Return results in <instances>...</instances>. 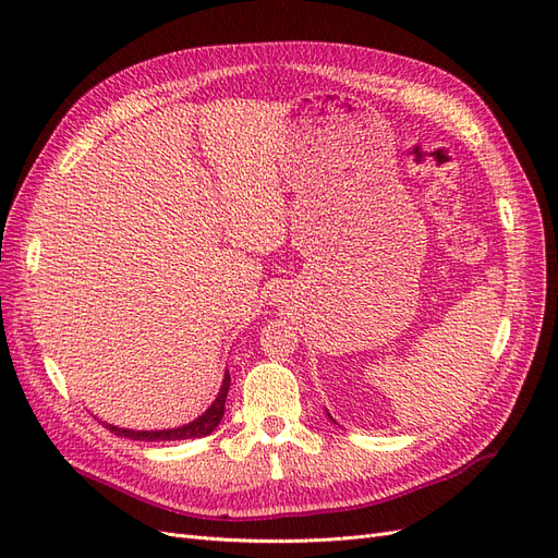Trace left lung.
Returning a JSON list of instances; mask_svg holds the SVG:
<instances>
[{"instance_id":"obj_1","label":"left lung","mask_w":558,"mask_h":558,"mask_svg":"<svg viewBox=\"0 0 558 558\" xmlns=\"http://www.w3.org/2000/svg\"><path fill=\"white\" fill-rule=\"evenodd\" d=\"M330 418H332V416H330Z\"/></svg>"}]
</instances>
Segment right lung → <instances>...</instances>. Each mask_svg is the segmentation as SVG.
I'll return each mask as SVG.
<instances>
[{"label": "right lung", "instance_id": "right-lung-1", "mask_svg": "<svg viewBox=\"0 0 558 558\" xmlns=\"http://www.w3.org/2000/svg\"><path fill=\"white\" fill-rule=\"evenodd\" d=\"M228 388H230V373L226 369L223 384L218 388L216 400L209 404V410L197 416L191 424H183L179 428H167V430H130V428H118L111 424L107 430H111L118 437H130V440H140V442H174V440H193V437H205L216 430V426L221 424V418L226 414V398H228Z\"/></svg>", "mask_w": 558, "mask_h": 558}]
</instances>
